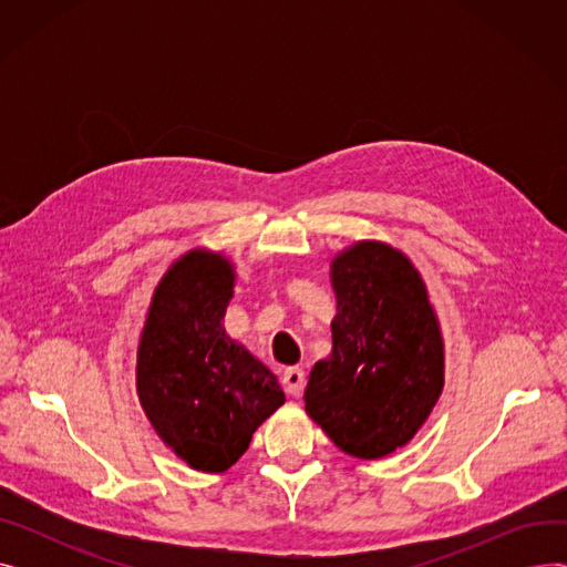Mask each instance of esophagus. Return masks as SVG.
Segmentation results:
<instances>
[{
	"mask_svg": "<svg viewBox=\"0 0 567 567\" xmlns=\"http://www.w3.org/2000/svg\"><path fill=\"white\" fill-rule=\"evenodd\" d=\"M282 385L291 398H299L306 389V372L301 368H287L282 372Z\"/></svg>",
	"mask_w": 567,
	"mask_h": 567,
	"instance_id": "obj_1",
	"label": "esophagus"
}]
</instances>
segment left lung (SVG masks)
Returning <instances> with one entry per match:
<instances>
[{"mask_svg": "<svg viewBox=\"0 0 567 567\" xmlns=\"http://www.w3.org/2000/svg\"><path fill=\"white\" fill-rule=\"evenodd\" d=\"M333 351L306 411L347 455L379 460L425 423L443 389V342L425 285L395 248L363 241L333 261Z\"/></svg>", "mask_w": 567, "mask_h": 567, "instance_id": "obj_1", "label": "left lung"}]
</instances>
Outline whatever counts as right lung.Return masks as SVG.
<instances>
[{
	"mask_svg": "<svg viewBox=\"0 0 567 567\" xmlns=\"http://www.w3.org/2000/svg\"><path fill=\"white\" fill-rule=\"evenodd\" d=\"M234 274L190 252L161 280L137 351V395L169 449L197 471H227L282 402L278 379L225 329Z\"/></svg>",
	"mask_w": 567,
	"mask_h": 567,
	"instance_id": "obj_1",
	"label": "right lung"
}]
</instances>
